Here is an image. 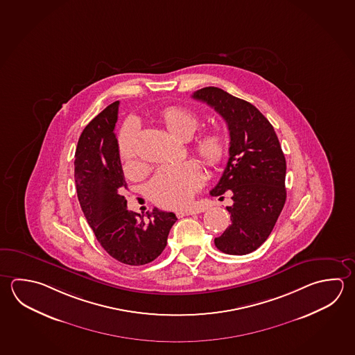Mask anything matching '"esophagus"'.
Masks as SVG:
<instances>
[{
    "label": "esophagus",
    "mask_w": 355,
    "mask_h": 355,
    "mask_svg": "<svg viewBox=\"0 0 355 355\" xmlns=\"http://www.w3.org/2000/svg\"><path fill=\"white\" fill-rule=\"evenodd\" d=\"M198 211L195 210V209H185V210H179V211H176V215L179 216V218H182V216H187V215H193V214H196Z\"/></svg>",
    "instance_id": "obj_1"
}]
</instances>
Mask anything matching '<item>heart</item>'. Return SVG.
Masks as SVG:
<instances>
[{
    "mask_svg": "<svg viewBox=\"0 0 355 355\" xmlns=\"http://www.w3.org/2000/svg\"><path fill=\"white\" fill-rule=\"evenodd\" d=\"M162 120L165 128L173 135L187 140L193 135L200 125V119L191 111L184 107H168L162 112ZM135 123L130 121L123 126L119 139V153L123 165L134 168L136 164ZM193 154L209 168H218L226 159L229 151V141L221 131H207L198 136L193 142ZM204 181L202 171L193 162H182L174 165H165L159 168L153 181L148 185L151 200L159 207L168 209H181L187 207Z\"/></svg>",
    "mask_w": 355,
    "mask_h": 355,
    "instance_id": "heart-1",
    "label": "heart"
}]
</instances>
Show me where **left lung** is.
<instances>
[{
    "mask_svg": "<svg viewBox=\"0 0 355 355\" xmlns=\"http://www.w3.org/2000/svg\"><path fill=\"white\" fill-rule=\"evenodd\" d=\"M193 98L211 106L225 120L229 160L211 196L232 193L226 207L232 225L215 238L220 252L245 255L269 238L286 200V162L274 128L254 105L219 87L195 91Z\"/></svg>",
    "mask_w": 355,
    "mask_h": 355,
    "instance_id": "1",
    "label": "left lung"
}]
</instances>
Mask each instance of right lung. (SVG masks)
<instances>
[{
  "label": "right lung",
  "mask_w": 355,
  "mask_h": 355,
  "mask_svg": "<svg viewBox=\"0 0 355 355\" xmlns=\"http://www.w3.org/2000/svg\"><path fill=\"white\" fill-rule=\"evenodd\" d=\"M119 101L94 117L80 136L75 153V182L85 218L100 245L117 261L145 265L168 243L174 213L154 209L144 215L128 210L119 144L114 132Z\"/></svg>",
  "instance_id": "1"
}]
</instances>
